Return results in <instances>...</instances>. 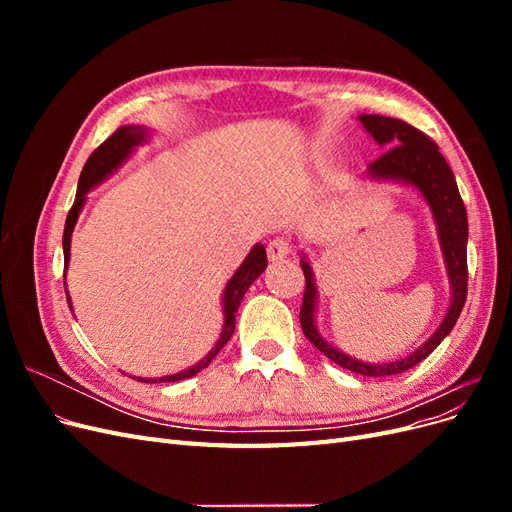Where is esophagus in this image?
<instances>
[{
	"instance_id": "34e87169",
	"label": "esophagus",
	"mask_w": 512,
	"mask_h": 512,
	"mask_svg": "<svg viewBox=\"0 0 512 512\" xmlns=\"http://www.w3.org/2000/svg\"><path fill=\"white\" fill-rule=\"evenodd\" d=\"M267 254H269V260H284L290 254V243L284 237H275L267 245Z\"/></svg>"
}]
</instances>
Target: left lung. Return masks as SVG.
<instances>
[{
    "label": "left lung",
    "mask_w": 512,
    "mask_h": 512,
    "mask_svg": "<svg viewBox=\"0 0 512 512\" xmlns=\"http://www.w3.org/2000/svg\"><path fill=\"white\" fill-rule=\"evenodd\" d=\"M365 130L374 136V141L386 151L378 160L369 164V175L376 179H397L414 185V188L425 196L433 211V220L438 224V235L444 262L448 269V280L453 286V301L448 307L438 331L433 333L427 342L412 352L406 359L393 363H363L352 356L335 350L331 344L324 342L320 333L314 327V312H316V284L312 267L303 260L301 269L305 275V292L301 305V329L305 337L312 342L327 359L337 363L339 367L350 369L354 374L369 376V378H384L404 374L410 367L418 365L423 359L440 346L442 339L453 331L455 322L461 314L463 305L468 297V215L463 207L461 194L457 190V181L451 166L446 164L438 145L431 138L416 130L410 123L384 117V115H361L359 117Z\"/></svg>",
    "instance_id": "8db88e82"
}]
</instances>
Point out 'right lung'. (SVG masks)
I'll return each mask as SVG.
<instances>
[{"instance_id": "add662e5", "label": "right lung", "mask_w": 512, "mask_h": 512, "mask_svg": "<svg viewBox=\"0 0 512 512\" xmlns=\"http://www.w3.org/2000/svg\"><path fill=\"white\" fill-rule=\"evenodd\" d=\"M147 138V132L141 126H121L117 128L111 136L106 138V141L91 153L89 160L83 166V173L79 179V190H76V200L72 209L68 211V218H66V228H64V267H68L70 262V239H72V230L76 224V218H79V211L83 209L85 203V194L98 185L106 175H111L113 170L130 156V151L141 145ZM267 269V252H265V245H254L252 252L247 254V258L243 260V265L237 269V273L232 275V280L226 284L224 290V329L222 335L218 339V344L211 348V352L205 356L203 361H198L196 365H192L190 369L181 371V374L175 376H164L160 380H151V382H177V380H185V378H192L196 376L198 371H203L213 359L215 354H218L224 344L230 339V335L235 333V314L241 305L243 294L247 292L254 284L256 277ZM70 303V297H68ZM141 382H149V378L141 380Z\"/></svg>"}]
</instances>
